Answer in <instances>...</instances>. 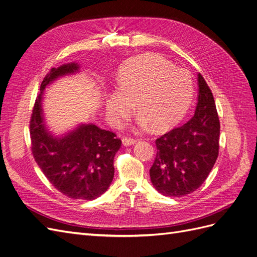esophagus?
Masks as SVG:
<instances>
[{
  "instance_id": "34e87169",
  "label": "esophagus",
  "mask_w": 257,
  "mask_h": 257,
  "mask_svg": "<svg viewBox=\"0 0 257 257\" xmlns=\"http://www.w3.org/2000/svg\"><path fill=\"white\" fill-rule=\"evenodd\" d=\"M135 143H136V141H135V139H133V138H130V137H123L122 138V144L125 146V147L134 145Z\"/></svg>"
}]
</instances>
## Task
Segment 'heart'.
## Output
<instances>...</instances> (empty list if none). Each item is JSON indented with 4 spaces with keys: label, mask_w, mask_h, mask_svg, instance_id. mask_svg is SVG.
<instances>
[{
    "label": "heart",
    "mask_w": 257,
    "mask_h": 257,
    "mask_svg": "<svg viewBox=\"0 0 257 257\" xmlns=\"http://www.w3.org/2000/svg\"><path fill=\"white\" fill-rule=\"evenodd\" d=\"M119 89L106 97V112L112 125L120 126L133 111L139 112L138 124L164 130L173 125L186 110L193 81L183 67L173 66L155 53L132 58L118 74Z\"/></svg>",
    "instance_id": "1"
}]
</instances>
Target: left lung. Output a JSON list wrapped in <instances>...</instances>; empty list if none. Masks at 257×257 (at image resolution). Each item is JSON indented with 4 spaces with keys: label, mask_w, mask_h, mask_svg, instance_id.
<instances>
[{
    "label": "left lung",
    "mask_w": 257,
    "mask_h": 257,
    "mask_svg": "<svg viewBox=\"0 0 257 257\" xmlns=\"http://www.w3.org/2000/svg\"><path fill=\"white\" fill-rule=\"evenodd\" d=\"M195 112L183 125L157 139V157L150 178L159 193L181 197L196 191L211 172L219 155L220 121L212 92L197 75Z\"/></svg>",
    "instance_id": "left-lung-1"
}]
</instances>
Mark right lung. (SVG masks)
<instances>
[{
	"label": "right lung",
	"mask_w": 257,
	"mask_h": 257,
	"mask_svg": "<svg viewBox=\"0 0 257 257\" xmlns=\"http://www.w3.org/2000/svg\"><path fill=\"white\" fill-rule=\"evenodd\" d=\"M79 69V64L72 62L51 68L45 77L31 115L30 135L33 157L54 188L69 198L92 200L105 193L112 182L113 159L121 141L112 132L93 123L79 124L56 136L46 125L43 110L47 85Z\"/></svg>",
	"instance_id": "obj_1"
}]
</instances>
